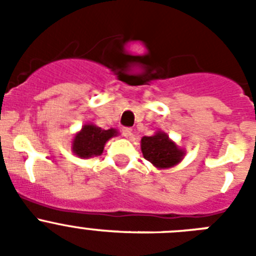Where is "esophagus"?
Wrapping results in <instances>:
<instances>
[{
  "instance_id": "esophagus-1",
  "label": "esophagus",
  "mask_w": 256,
  "mask_h": 256,
  "mask_svg": "<svg viewBox=\"0 0 256 256\" xmlns=\"http://www.w3.org/2000/svg\"><path fill=\"white\" fill-rule=\"evenodd\" d=\"M122 133H123V136L126 137V138H130V137H132L133 136V130L132 128H130V126H124L123 130H122Z\"/></svg>"
}]
</instances>
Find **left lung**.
<instances>
[{
  "instance_id": "8db88e82",
  "label": "left lung",
  "mask_w": 256,
  "mask_h": 256,
  "mask_svg": "<svg viewBox=\"0 0 256 256\" xmlns=\"http://www.w3.org/2000/svg\"><path fill=\"white\" fill-rule=\"evenodd\" d=\"M141 150L144 158L159 169L172 168L184 156V151L174 144L166 133L158 130L151 137H142Z\"/></svg>"
}]
</instances>
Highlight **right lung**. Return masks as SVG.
<instances>
[{"label":"right lung","instance_id":"right-lung-1","mask_svg":"<svg viewBox=\"0 0 256 256\" xmlns=\"http://www.w3.org/2000/svg\"><path fill=\"white\" fill-rule=\"evenodd\" d=\"M116 134L118 130L114 128L102 130L94 124L87 123L74 136L72 150L76 156L83 158V159L100 156L102 154L106 142Z\"/></svg>","mask_w":256,"mask_h":256}]
</instances>
